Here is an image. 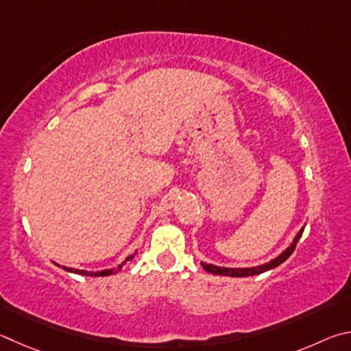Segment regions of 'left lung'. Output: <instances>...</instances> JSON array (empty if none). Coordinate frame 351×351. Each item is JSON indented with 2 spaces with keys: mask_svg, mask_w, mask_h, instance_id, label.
<instances>
[{
  "mask_svg": "<svg viewBox=\"0 0 351 351\" xmlns=\"http://www.w3.org/2000/svg\"><path fill=\"white\" fill-rule=\"evenodd\" d=\"M305 226L299 230V232L294 237V241L290 243V247H288L285 251H282V253L274 257L267 263H262V265H257V267H250V268H226V267H217V265H211V263H205L202 262V267H204L208 273H213V274H217V276H230V278H247V276H256V274H262L268 271V269H273L276 267H279L280 263H284L288 257L293 254L294 248H296V245L299 242L300 236H302Z\"/></svg>",
  "mask_w": 351,
  "mask_h": 351,
  "instance_id": "1",
  "label": "left lung"
}]
</instances>
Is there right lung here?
I'll return each instance as SVG.
<instances>
[{
	"label": "right lung",
	"mask_w": 351,
	"mask_h": 351,
	"mask_svg": "<svg viewBox=\"0 0 351 351\" xmlns=\"http://www.w3.org/2000/svg\"><path fill=\"white\" fill-rule=\"evenodd\" d=\"M135 253H137V251H135ZM135 253L134 254H131V256H128L125 261H123L120 265H117V267H114V268H109V269H101V271H86V269H78V268H67V267H63V269H66V271H69V273H75V274H82V276H94V278H97V276H109V274H115V273H119L120 269L123 268V265H125V263L128 262V261H131L132 257L135 256ZM60 267V265H58Z\"/></svg>",
	"instance_id": "obj_1"
}]
</instances>
